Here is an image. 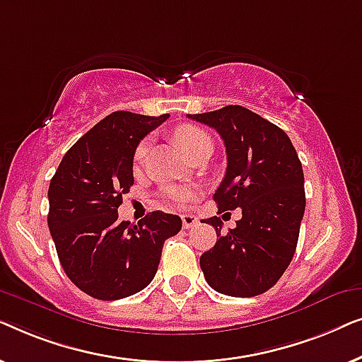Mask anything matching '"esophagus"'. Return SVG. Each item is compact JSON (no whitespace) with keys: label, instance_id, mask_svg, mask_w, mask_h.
Masks as SVG:
<instances>
[{"label":"esophagus","instance_id":"esophagus-1","mask_svg":"<svg viewBox=\"0 0 362 362\" xmlns=\"http://www.w3.org/2000/svg\"><path fill=\"white\" fill-rule=\"evenodd\" d=\"M181 219H182V227H185V229H192V227H194V226L197 224L196 216L189 214V212H186V214H182Z\"/></svg>","mask_w":362,"mask_h":362}]
</instances>
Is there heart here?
Segmentation results:
<instances>
[{"label": "heart", "instance_id": "heart-1", "mask_svg": "<svg viewBox=\"0 0 362 362\" xmlns=\"http://www.w3.org/2000/svg\"><path fill=\"white\" fill-rule=\"evenodd\" d=\"M175 136H176L177 143L182 146V150H185L189 156L194 155L197 150H201V148L212 146L211 136L207 135V132H204L202 128L196 127V125L180 127L176 130ZM146 151H148V140H143L135 150V156H133L135 163H141L143 160H145ZM166 196L170 197L173 202H176V204H187V202H191L192 199H194L196 191L192 189V187H176V189L168 191Z\"/></svg>", "mask_w": 362, "mask_h": 362}]
</instances>
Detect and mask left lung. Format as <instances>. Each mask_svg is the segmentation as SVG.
Segmentation results:
<instances>
[{"instance_id":"left-lung-1","label":"left lung","mask_w":362,"mask_h":362,"mask_svg":"<svg viewBox=\"0 0 362 362\" xmlns=\"http://www.w3.org/2000/svg\"><path fill=\"white\" fill-rule=\"evenodd\" d=\"M214 128L226 145V176L214 192L219 212L242 209L235 229L222 235L217 216L201 221L216 227L217 242L201 255L212 288L229 296L270 290L293 259L305 212L303 168L286 133L240 105L187 115Z\"/></svg>"}]
</instances>
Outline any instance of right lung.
<instances>
[{
    "mask_svg": "<svg viewBox=\"0 0 362 362\" xmlns=\"http://www.w3.org/2000/svg\"><path fill=\"white\" fill-rule=\"evenodd\" d=\"M113 112L64 155L49 185L47 224L66 275L97 300H120L150 285L163 244L181 217L153 211L138 224L118 221L133 186V156L143 138L168 120Z\"/></svg>",
    "mask_w": 362,
    "mask_h": 362,
    "instance_id": "1",
    "label": "right lung"
}]
</instances>
